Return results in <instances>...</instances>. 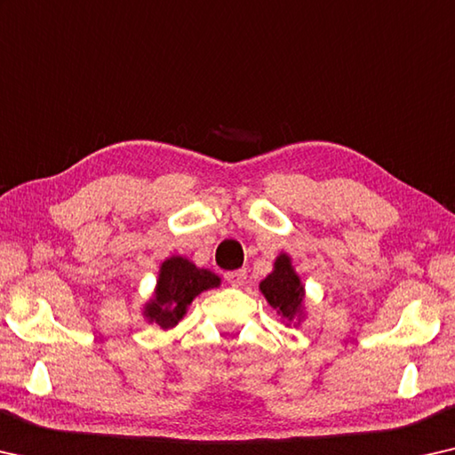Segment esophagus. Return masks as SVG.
Here are the masks:
<instances>
[{"label": "esophagus", "mask_w": 455, "mask_h": 455, "mask_svg": "<svg viewBox=\"0 0 455 455\" xmlns=\"http://www.w3.org/2000/svg\"><path fill=\"white\" fill-rule=\"evenodd\" d=\"M226 281L232 286L243 284V281H246V268H237V270L226 272Z\"/></svg>", "instance_id": "esophagus-1"}]
</instances>
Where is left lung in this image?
I'll return each mask as SVG.
<instances>
[{
    "instance_id": "1",
    "label": "left lung",
    "mask_w": 455,
    "mask_h": 455,
    "mask_svg": "<svg viewBox=\"0 0 455 455\" xmlns=\"http://www.w3.org/2000/svg\"><path fill=\"white\" fill-rule=\"evenodd\" d=\"M260 291L264 292L268 303L278 311L284 319H292L300 311V300H303V286L299 276L291 267L289 256H278L275 262V270L260 283Z\"/></svg>"
}]
</instances>
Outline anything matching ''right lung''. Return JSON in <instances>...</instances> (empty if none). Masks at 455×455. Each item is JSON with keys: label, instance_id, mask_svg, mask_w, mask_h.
<instances>
[{"label": "right lung", "instance_id": "add662e5", "mask_svg": "<svg viewBox=\"0 0 455 455\" xmlns=\"http://www.w3.org/2000/svg\"><path fill=\"white\" fill-rule=\"evenodd\" d=\"M218 284L220 278L213 272L197 268L185 258L174 256L160 268L156 297L146 307V315L163 330H169L179 323V319L185 315L187 305H191L199 292Z\"/></svg>", "mask_w": 455, "mask_h": 455}]
</instances>
